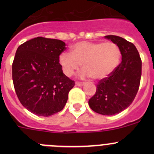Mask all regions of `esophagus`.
I'll return each mask as SVG.
<instances>
[{
    "instance_id": "34e87169",
    "label": "esophagus",
    "mask_w": 154,
    "mask_h": 154,
    "mask_svg": "<svg viewBox=\"0 0 154 154\" xmlns=\"http://www.w3.org/2000/svg\"><path fill=\"white\" fill-rule=\"evenodd\" d=\"M75 84H76V86H82L84 85V83H82V82H76Z\"/></svg>"
}]
</instances>
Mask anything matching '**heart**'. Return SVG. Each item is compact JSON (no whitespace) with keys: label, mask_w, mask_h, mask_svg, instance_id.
<instances>
[{"label":"heart","mask_w":154,"mask_h":154,"mask_svg":"<svg viewBox=\"0 0 154 154\" xmlns=\"http://www.w3.org/2000/svg\"><path fill=\"white\" fill-rule=\"evenodd\" d=\"M120 60V48L112 42H80L71 48V54L63 52L59 56V63L66 76H72L82 64L84 69L80 76L96 80H104L112 74Z\"/></svg>","instance_id":"obj_1"}]
</instances>
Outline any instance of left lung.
<instances>
[{"instance_id":"left-lung-1","label":"left lung","mask_w":154,"mask_h":154,"mask_svg":"<svg viewBox=\"0 0 154 154\" xmlns=\"http://www.w3.org/2000/svg\"><path fill=\"white\" fill-rule=\"evenodd\" d=\"M105 38L119 46L122 61L112 74L99 81L88 105L95 112L112 116L127 109L134 100L140 85L142 60L133 43L117 35Z\"/></svg>"}]
</instances>
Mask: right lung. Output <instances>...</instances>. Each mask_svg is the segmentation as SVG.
<instances>
[{
    "label": "right lung",
    "instance_id": "obj_1",
    "mask_svg": "<svg viewBox=\"0 0 154 154\" xmlns=\"http://www.w3.org/2000/svg\"><path fill=\"white\" fill-rule=\"evenodd\" d=\"M66 49L59 39L36 37L19 46L12 63L18 100L27 110L48 117L61 111L74 81L63 74L59 56Z\"/></svg>",
    "mask_w": 154,
    "mask_h": 154
}]
</instances>
